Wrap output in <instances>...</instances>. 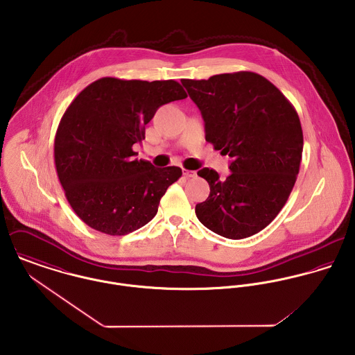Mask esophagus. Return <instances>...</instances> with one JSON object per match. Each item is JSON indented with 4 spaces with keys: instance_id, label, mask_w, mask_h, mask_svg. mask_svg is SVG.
Listing matches in <instances>:
<instances>
[{
    "instance_id": "1",
    "label": "esophagus",
    "mask_w": 355,
    "mask_h": 355,
    "mask_svg": "<svg viewBox=\"0 0 355 355\" xmlns=\"http://www.w3.org/2000/svg\"><path fill=\"white\" fill-rule=\"evenodd\" d=\"M183 175L186 178H194L196 176V172L194 171H189V169H183Z\"/></svg>"
}]
</instances>
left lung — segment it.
<instances>
[{"instance_id":"8db88e82","label":"left lung","mask_w":355,"mask_h":355,"mask_svg":"<svg viewBox=\"0 0 355 355\" xmlns=\"http://www.w3.org/2000/svg\"><path fill=\"white\" fill-rule=\"evenodd\" d=\"M182 85L201 110L206 141L232 158L225 179L214 169L198 171L210 194L196 214L217 235L249 238L272 223L295 184L304 150L298 113L254 72L183 79Z\"/></svg>"}]
</instances>
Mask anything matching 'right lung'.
<instances>
[{
  "mask_svg": "<svg viewBox=\"0 0 355 355\" xmlns=\"http://www.w3.org/2000/svg\"><path fill=\"white\" fill-rule=\"evenodd\" d=\"M187 97L175 80L101 78L71 102L54 138V162L78 217L106 235H127L157 214L161 197L182 176L154 168L132 150L161 105Z\"/></svg>",
  "mask_w": 355,
  "mask_h": 355,
  "instance_id": "obj_1",
  "label": "right lung"
}]
</instances>
